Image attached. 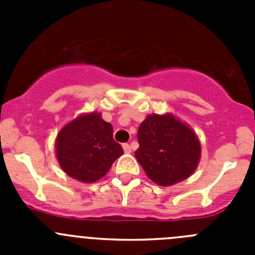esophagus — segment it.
<instances>
[{
    "label": "esophagus",
    "instance_id": "1",
    "mask_svg": "<svg viewBox=\"0 0 255 255\" xmlns=\"http://www.w3.org/2000/svg\"><path fill=\"white\" fill-rule=\"evenodd\" d=\"M123 148H124V152L125 153H131V147H130L128 143L123 144Z\"/></svg>",
    "mask_w": 255,
    "mask_h": 255
}]
</instances>
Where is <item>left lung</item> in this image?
I'll return each instance as SVG.
<instances>
[{"instance_id": "1", "label": "left lung", "mask_w": 255, "mask_h": 255, "mask_svg": "<svg viewBox=\"0 0 255 255\" xmlns=\"http://www.w3.org/2000/svg\"><path fill=\"white\" fill-rule=\"evenodd\" d=\"M135 157L155 184L168 186L188 179L200 159V141L171 114L149 115L138 130Z\"/></svg>"}]
</instances>
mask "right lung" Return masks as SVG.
Listing matches in <instances>:
<instances>
[{
	"label": "right lung",
	"mask_w": 255,
	"mask_h": 255,
	"mask_svg": "<svg viewBox=\"0 0 255 255\" xmlns=\"http://www.w3.org/2000/svg\"><path fill=\"white\" fill-rule=\"evenodd\" d=\"M56 157L70 177L94 182L103 177L124 153L114 140V128L101 114L82 115L65 125L56 139Z\"/></svg>",
	"instance_id": "1"
}]
</instances>
